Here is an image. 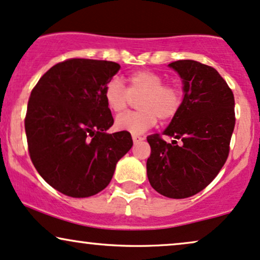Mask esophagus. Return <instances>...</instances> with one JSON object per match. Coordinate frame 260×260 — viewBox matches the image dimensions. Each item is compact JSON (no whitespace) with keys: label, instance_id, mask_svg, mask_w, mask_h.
<instances>
[{"label":"esophagus","instance_id":"obj_1","mask_svg":"<svg viewBox=\"0 0 260 260\" xmlns=\"http://www.w3.org/2000/svg\"><path fill=\"white\" fill-rule=\"evenodd\" d=\"M145 140V137L143 136H140V135H133V141H134V143H140V142H142V141Z\"/></svg>","mask_w":260,"mask_h":260}]
</instances>
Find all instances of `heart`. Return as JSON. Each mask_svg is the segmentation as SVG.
<instances>
[{
	"label": "heart",
	"instance_id": "b5f03b06",
	"mask_svg": "<svg viewBox=\"0 0 260 260\" xmlns=\"http://www.w3.org/2000/svg\"><path fill=\"white\" fill-rule=\"evenodd\" d=\"M127 89L119 78L113 77L104 89L106 105L114 113H121L127 107L131 98H140V111L127 112L117 117L115 129L127 133L142 134L156 123V119L169 120L178 113L183 94L178 86L164 84V78L150 70H139L126 78Z\"/></svg>",
	"mask_w": 260,
	"mask_h": 260
}]
</instances>
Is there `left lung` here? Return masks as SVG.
I'll list each match as a JSON object with an SVG mask.
<instances>
[{"label":"left lung","mask_w":260,"mask_h":260,"mask_svg":"<svg viewBox=\"0 0 260 260\" xmlns=\"http://www.w3.org/2000/svg\"><path fill=\"white\" fill-rule=\"evenodd\" d=\"M169 66L182 78L184 98L162 133L174 137L172 143L159 134L147 137V176L159 194L184 199L206 188L225 164L235 126V100L213 67L194 60H178Z\"/></svg>","instance_id":"obj_1"}]
</instances>
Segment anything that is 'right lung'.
Segmentation results:
<instances>
[{"mask_svg":"<svg viewBox=\"0 0 260 260\" xmlns=\"http://www.w3.org/2000/svg\"><path fill=\"white\" fill-rule=\"evenodd\" d=\"M119 69L113 61L69 59L32 89L25 117L30 158L42 178L67 197L104 190L133 147L127 131L106 133L114 120L104 89Z\"/></svg>","mask_w":260,"mask_h":260,"instance_id":"right-lung-1","label":"right lung"}]
</instances>
